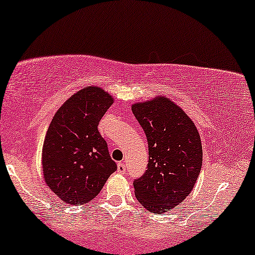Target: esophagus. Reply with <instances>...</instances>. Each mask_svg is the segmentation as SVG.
Instances as JSON below:
<instances>
[{
  "label": "esophagus",
  "instance_id": "34e87169",
  "mask_svg": "<svg viewBox=\"0 0 255 255\" xmlns=\"http://www.w3.org/2000/svg\"><path fill=\"white\" fill-rule=\"evenodd\" d=\"M117 172L121 173V174H124L125 172H127V166H125L124 162H118Z\"/></svg>",
  "mask_w": 255,
  "mask_h": 255
}]
</instances>
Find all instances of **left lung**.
I'll return each instance as SVG.
<instances>
[{"label":"left lung","mask_w":255,"mask_h":255,"mask_svg":"<svg viewBox=\"0 0 255 255\" xmlns=\"http://www.w3.org/2000/svg\"><path fill=\"white\" fill-rule=\"evenodd\" d=\"M132 113L148 142L147 169L133 181L135 197L147 211L163 214L184 201L196 183L203 160L200 134L166 97L135 103Z\"/></svg>","instance_id":"1"}]
</instances>
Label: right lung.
Wrapping results in <instances>:
<instances>
[{
    "label": "right lung",
    "mask_w": 255,
    "mask_h": 255,
    "mask_svg": "<svg viewBox=\"0 0 255 255\" xmlns=\"http://www.w3.org/2000/svg\"><path fill=\"white\" fill-rule=\"evenodd\" d=\"M114 102L100 87H86L55 113L43 145V175L65 203L85 204L96 197L117 169L97 127Z\"/></svg>",
    "instance_id": "obj_1"
}]
</instances>
